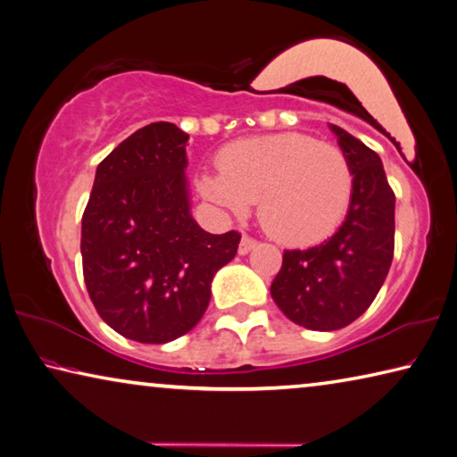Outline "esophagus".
I'll list each match as a JSON object with an SVG mask.
<instances>
[{"mask_svg":"<svg viewBox=\"0 0 457 457\" xmlns=\"http://www.w3.org/2000/svg\"><path fill=\"white\" fill-rule=\"evenodd\" d=\"M255 246H257L255 238L249 237V235H245V237L241 238V245H238V255H246V253L255 249Z\"/></svg>","mask_w":457,"mask_h":457,"instance_id":"1","label":"esophagus"}]
</instances>
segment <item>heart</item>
I'll return each instance as SVG.
<instances>
[{
    "mask_svg": "<svg viewBox=\"0 0 457 457\" xmlns=\"http://www.w3.org/2000/svg\"><path fill=\"white\" fill-rule=\"evenodd\" d=\"M219 174H202L198 188L233 212L259 202V222L287 245L330 237L348 214L354 174L346 154L308 133L241 139L220 152Z\"/></svg>",
    "mask_w": 457,
    "mask_h": 457,
    "instance_id": "1",
    "label": "heart"
}]
</instances>
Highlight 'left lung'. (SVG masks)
Segmentation results:
<instances>
[{
  "label": "left lung",
  "mask_w": 457,
  "mask_h": 457,
  "mask_svg": "<svg viewBox=\"0 0 457 457\" xmlns=\"http://www.w3.org/2000/svg\"><path fill=\"white\" fill-rule=\"evenodd\" d=\"M353 166L354 192L342 227L321 245L283 251L271 283L279 310L308 330L353 324L383 287L395 253V192L377 152L332 125Z\"/></svg>",
  "instance_id": "obj_1"
}]
</instances>
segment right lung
<instances>
[{"mask_svg": "<svg viewBox=\"0 0 457 457\" xmlns=\"http://www.w3.org/2000/svg\"><path fill=\"white\" fill-rule=\"evenodd\" d=\"M188 133L152 123L96 168L82 212L87 291L125 338L166 344L190 332L211 302L214 273L237 255L241 233L211 235L194 222L186 192Z\"/></svg>", "mask_w": 457, "mask_h": 457, "instance_id": "add662e5", "label": "right lung"}]
</instances>
